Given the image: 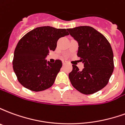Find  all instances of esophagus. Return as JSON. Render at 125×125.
<instances>
[{
  "label": "esophagus",
  "mask_w": 125,
  "mask_h": 125,
  "mask_svg": "<svg viewBox=\"0 0 125 125\" xmlns=\"http://www.w3.org/2000/svg\"><path fill=\"white\" fill-rule=\"evenodd\" d=\"M62 63H63V65H65V64H66V63H67V62H66V61H65V60H63Z\"/></svg>",
  "instance_id": "1"
}]
</instances>
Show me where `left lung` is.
Masks as SVG:
<instances>
[{"label":"left lung","instance_id":"8db88e82","mask_svg":"<svg viewBox=\"0 0 125 125\" xmlns=\"http://www.w3.org/2000/svg\"><path fill=\"white\" fill-rule=\"evenodd\" d=\"M78 43V56L84 63L82 70L75 65L69 78L75 88L84 94H92L106 86L114 70L113 52L102 34L89 26L68 29Z\"/></svg>","mask_w":125,"mask_h":125}]
</instances>
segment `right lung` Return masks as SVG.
<instances>
[{
	"instance_id": "1",
	"label": "right lung",
	"mask_w": 125,
	"mask_h": 125,
	"mask_svg": "<svg viewBox=\"0 0 125 125\" xmlns=\"http://www.w3.org/2000/svg\"><path fill=\"white\" fill-rule=\"evenodd\" d=\"M65 29L39 27L21 39L14 52L13 70L20 84L27 89L39 92L53 84L62 66L61 60L52 63L45 60L55 51L58 39L68 35Z\"/></svg>"
}]
</instances>
